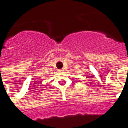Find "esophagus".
<instances>
[{
  "label": "esophagus",
  "instance_id": "1",
  "mask_svg": "<svg viewBox=\"0 0 128 128\" xmlns=\"http://www.w3.org/2000/svg\"><path fill=\"white\" fill-rule=\"evenodd\" d=\"M58 71H59V72H63V71H64V69H61V70H58Z\"/></svg>",
  "mask_w": 128,
  "mask_h": 128
}]
</instances>
